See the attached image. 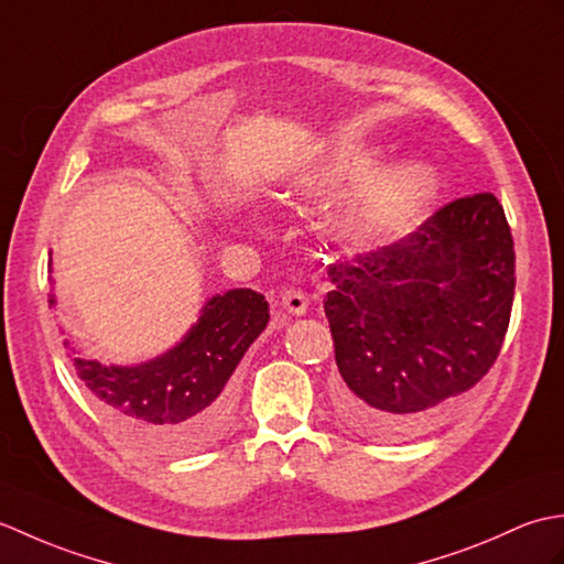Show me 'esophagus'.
<instances>
[{
  "label": "esophagus",
  "mask_w": 564,
  "mask_h": 564,
  "mask_svg": "<svg viewBox=\"0 0 564 564\" xmlns=\"http://www.w3.org/2000/svg\"><path fill=\"white\" fill-rule=\"evenodd\" d=\"M281 307L293 317H303L307 313V295L303 291H285L281 295Z\"/></svg>",
  "instance_id": "1"
}]
</instances>
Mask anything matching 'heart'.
<instances>
[{
	"label": "heart",
	"mask_w": 564,
	"mask_h": 564,
	"mask_svg": "<svg viewBox=\"0 0 564 564\" xmlns=\"http://www.w3.org/2000/svg\"><path fill=\"white\" fill-rule=\"evenodd\" d=\"M373 166L368 152L351 148L310 166V172L291 182L293 194L315 198L339 188ZM438 196V178L429 164L406 162L356 191L349 206L334 223V230L354 247L373 245L382 237L402 235L424 218Z\"/></svg>",
	"instance_id": "heart-1"
}]
</instances>
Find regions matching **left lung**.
Returning <instances> with one entry per match:
<instances>
[{"instance_id":"1","label":"left lung","mask_w":564,"mask_h":564,"mask_svg":"<svg viewBox=\"0 0 564 564\" xmlns=\"http://www.w3.org/2000/svg\"><path fill=\"white\" fill-rule=\"evenodd\" d=\"M325 313L339 412L370 441L446 422L497 361L513 305V239L492 194L448 203L400 242L329 267Z\"/></svg>"}]
</instances>
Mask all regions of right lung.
<instances>
[{
  "instance_id": "obj_1",
  "label": "right lung",
  "mask_w": 564,
  "mask_h": 564,
  "mask_svg": "<svg viewBox=\"0 0 564 564\" xmlns=\"http://www.w3.org/2000/svg\"><path fill=\"white\" fill-rule=\"evenodd\" d=\"M53 271V261L47 263ZM47 303L57 305L55 293ZM269 325V303L251 289L210 295L172 349L142 364H104L65 339L69 361L118 434L158 455L218 443L235 412L237 364Z\"/></svg>"
}]
</instances>
